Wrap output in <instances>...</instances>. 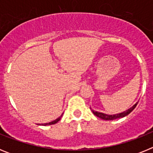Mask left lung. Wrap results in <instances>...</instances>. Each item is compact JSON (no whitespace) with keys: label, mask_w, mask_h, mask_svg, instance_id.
<instances>
[{"label":"left lung","mask_w":153,"mask_h":153,"mask_svg":"<svg viewBox=\"0 0 153 153\" xmlns=\"http://www.w3.org/2000/svg\"><path fill=\"white\" fill-rule=\"evenodd\" d=\"M137 103H138V102H136V104H134V105H133L132 107H130L129 109H128L127 110H126V111L123 112V113H117V114H114V115H108V114H106V113H99V112H97V111H94V110H93V109H91V110H92V112H93V114L95 115V116H97V117H99V118L102 119V120H117V119L123 118V117H126V116H127V115H129V113H130L131 112H132V110L135 109V108H136ZM90 109H91V108H90Z\"/></svg>","instance_id":"8db88e82"}]
</instances>
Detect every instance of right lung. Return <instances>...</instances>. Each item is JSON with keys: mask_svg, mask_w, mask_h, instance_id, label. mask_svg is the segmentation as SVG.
I'll use <instances>...</instances> for the list:
<instances>
[{"mask_svg": "<svg viewBox=\"0 0 153 153\" xmlns=\"http://www.w3.org/2000/svg\"><path fill=\"white\" fill-rule=\"evenodd\" d=\"M62 116H63V114H62L61 116H60V117H59V118H57V119H56V120H53V121H52V122L47 123H43V124H40V125H42V126H49V125H53V124L59 122V121H60V119H61V117H62Z\"/></svg>", "mask_w": 153, "mask_h": 153, "instance_id": "right-lung-1", "label": "right lung"}]
</instances>
